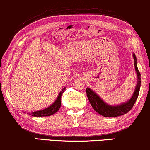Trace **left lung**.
<instances>
[{
	"instance_id": "left-lung-1",
	"label": "left lung",
	"mask_w": 150,
	"mask_h": 150,
	"mask_svg": "<svg viewBox=\"0 0 150 150\" xmlns=\"http://www.w3.org/2000/svg\"><path fill=\"white\" fill-rule=\"evenodd\" d=\"M134 60V68L137 72V84L135 87L134 93H133L132 98L128 101L125 103H121L118 105H110L105 103L103 100L100 98V97L97 93H95L93 90L90 88H86V93L88 98L90 101V105H92L93 108L100 115H103L105 117H115L121 116L128 112L130 111V110L134 106L137 99L138 98L139 93V89L141 85V75L137 65V58L135 54H132Z\"/></svg>"
}]
</instances>
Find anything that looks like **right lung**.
Segmentation results:
<instances>
[{
	"label": "right lung",
	"mask_w": 150,
	"mask_h": 150,
	"mask_svg": "<svg viewBox=\"0 0 150 150\" xmlns=\"http://www.w3.org/2000/svg\"><path fill=\"white\" fill-rule=\"evenodd\" d=\"M65 88H63L60 91V93H59L58 96H57V99L55 100V101L52 103L50 106H49L48 108H45L44 110H38V111L33 112L30 113H27L30 115H32L33 117H47V116H50V115H54L55 112H57L58 111L59 109L60 108V105H61V96L62 93L65 91Z\"/></svg>",
	"instance_id": "1"
}]
</instances>
